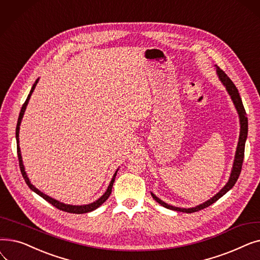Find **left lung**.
<instances>
[{
    "label": "left lung",
    "instance_id": "obj_1",
    "mask_svg": "<svg viewBox=\"0 0 260 260\" xmlns=\"http://www.w3.org/2000/svg\"><path fill=\"white\" fill-rule=\"evenodd\" d=\"M216 66V72H217V76L219 78V80L221 81V83L225 86L229 94L231 95V99L233 101L237 113L239 115V121H240V134H239V140H238V144H237V148H236V154H235V159H234V163H233V169H232L231 175L229 181L226 182V184L218 192L214 197H212L211 199H209L208 201L203 202L199 206L195 207V208H189V209H183V208H177V207H173L170 206V204L166 203L165 201H162L161 199H159L155 194L151 193L152 197L159 203L161 204L162 207H165L167 209L173 210V211H177V212H183V213H194V212H198L202 209H206L211 204H213L215 201H217L219 198H221L225 193H228L229 190L233 187L238 179V177L240 175L241 172V168H242V162H243V157H244V145H245V140H247L248 137V118H247V114H245V109L243 107L241 98L239 95L238 89L235 86V84L232 82V80L226 76V74L220 70L219 67L217 65Z\"/></svg>",
    "mask_w": 260,
    "mask_h": 260
}]
</instances>
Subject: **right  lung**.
Masks as SVG:
<instances>
[{
    "instance_id": "1",
    "label": "right lung",
    "mask_w": 260,
    "mask_h": 260,
    "mask_svg": "<svg viewBox=\"0 0 260 260\" xmlns=\"http://www.w3.org/2000/svg\"><path fill=\"white\" fill-rule=\"evenodd\" d=\"M38 82H39V79L36 80V82H35L32 87H31V89H30V92H29V94H28V97H27L26 101L24 102V104H23V106H22V108H21V112H20L19 119H18V123H17V128H16L17 151H18V158H19L20 170H21L23 178H24L26 184L29 186V188H30L31 190H34V192L37 193L39 196H41L43 199H45L46 201H48L50 204H52L53 207H56L57 209H59V210H61V211H64V212H67V213H74V214H84V213H88V212L94 211L95 209H98V208L101 206V204H103V203L107 200V198L109 197V195L112 194V187H113V185H114L115 178H116V175H117L118 170H117L116 173L114 174L113 178H112V181H111V183H109V185H108V187H107V189H106V192H105L98 200H95L94 202H91V203H89V204H84V206H72V204H65V203H63V202H60V201H58V200H56V199H53V198H51V197L45 195L44 193L41 192V190H39L37 187H35V186L31 184V182L29 181L28 177H27V174H26V172H25V168H24V166H23L22 156H21V149H20V144H19V142H20V141H19V133H20L21 121H22V118H23V116H24L26 106H27V104H28V101H29V99H30V95H31V93L34 92V90H35V88H36V86H37V84H38Z\"/></svg>"
}]
</instances>
